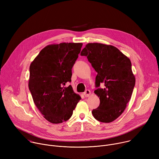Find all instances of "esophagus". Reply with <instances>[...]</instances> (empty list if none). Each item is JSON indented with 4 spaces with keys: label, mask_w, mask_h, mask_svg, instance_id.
<instances>
[{
    "label": "esophagus",
    "mask_w": 159,
    "mask_h": 159,
    "mask_svg": "<svg viewBox=\"0 0 159 159\" xmlns=\"http://www.w3.org/2000/svg\"><path fill=\"white\" fill-rule=\"evenodd\" d=\"M90 91L89 90H86L85 91L84 93V96L85 98L89 97L90 96Z\"/></svg>",
    "instance_id": "esophagus-1"
}]
</instances>
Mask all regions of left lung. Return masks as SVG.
<instances>
[{
	"label": "left lung",
	"instance_id": "left-lung-1",
	"mask_svg": "<svg viewBox=\"0 0 159 159\" xmlns=\"http://www.w3.org/2000/svg\"><path fill=\"white\" fill-rule=\"evenodd\" d=\"M80 55L87 57L98 72L96 87L105 86L94 90L100 104L93 110V116L102 123L115 121L124 112L135 84L129 58L115 47L99 43L87 44Z\"/></svg>",
	"mask_w": 159,
	"mask_h": 159
}]
</instances>
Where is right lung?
<instances>
[{"label": "right lung", "mask_w": 159, "mask_h": 159, "mask_svg": "<svg viewBox=\"0 0 159 159\" xmlns=\"http://www.w3.org/2000/svg\"><path fill=\"white\" fill-rule=\"evenodd\" d=\"M82 43L52 44L41 50L30 66L28 86L33 101L43 116L53 124L67 121L81 99L70 85L72 69Z\"/></svg>", "instance_id": "obj_1"}]
</instances>
